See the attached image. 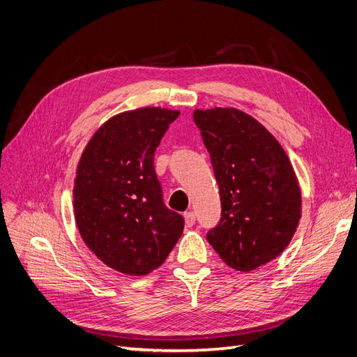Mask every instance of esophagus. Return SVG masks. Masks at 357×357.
<instances>
[{
    "label": "esophagus",
    "instance_id": "obj_1",
    "mask_svg": "<svg viewBox=\"0 0 357 357\" xmlns=\"http://www.w3.org/2000/svg\"><path fill=\"white\" fill-rule=\"evenodd\" d=\"M183 217H184V224H186L188 227H192L196 221V217H195L193 212H184Z\"/></svg>",
    "mask_w": 357,
    "mask_h": 357
}]
</instances>
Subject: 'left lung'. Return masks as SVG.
<instances>
[{
  "instance_id": "8db88e82",
  "label": "left lung",
  "mask_w": 357,
  "mask_h": 357,
  "mask_svg": "<svg viewBox=\"0 0 357 357\" xmlns=\"http://www.w3.org/2000/svg\"><path fill=\"white\" fill-rule=\"evenodd\" d=\"M220 186L221 220L209 245L236 271L249 273L280 256L302 218V192L286 151L237 108L195 109Z\"/></svg>"
}]
</instances>
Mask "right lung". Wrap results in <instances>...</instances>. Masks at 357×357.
<instances>
[{
    "instance_id": "1",
    "label": "right lung",
    "mask_w": 357,
    "mask_h": 357,
    "mask_svg": "<svg viewBox=\"0 0 357 357\" xmlns=\"http://www.w3.org/2000/svg\"><path fill=\"white\" fill-rule=\"evenodd\" d=\"M177 109L145 107L112 116L93 133L73 189L80 237L107 266L146 275L164 264L184 220L162 202L153 153Z\"/></svg>"
}]
</instances>
